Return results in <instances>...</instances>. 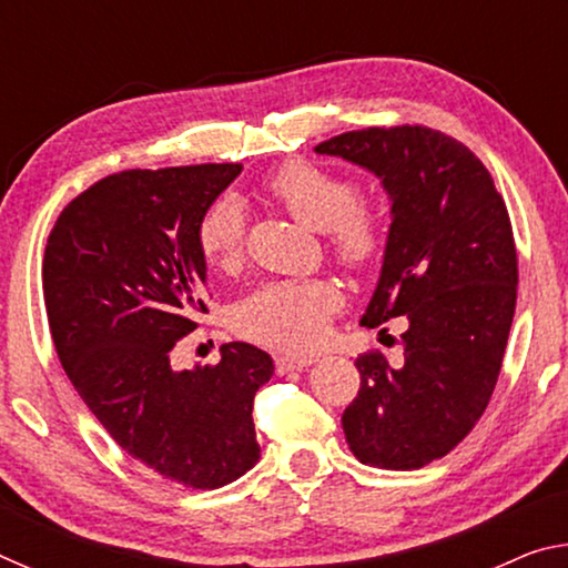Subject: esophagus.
I'll list each match as a JSON object with an SVG mask.
<instances>
[{"label": "esophagus", "mask_w": 568, "mask_h": 568, "mask_svg": "<svg viewBox=\"0 0 568 568\" xmlns=\"http://www.w3.org/2000/svg\"><path fill=\"white\" fill-rule=\"evenodd\" d=\"M315 358L313 355H277L275 358V371L281 373H291V371H303L307 365H313Z\"/></svg>", "instance_id": "obj_1"}]
</instances>
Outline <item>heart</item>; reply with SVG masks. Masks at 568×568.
<instances>
[{"label":"heart","mask_w":568,"mask_h":568,"mask_svg":"<svg viewBox=\"0 0 568 568\" xmlns=\"http://www.w3.org/2000/svg\"><path fill=\"white\" fill-rule=\"evenodd\" d=\"M287 213L303 225L323 230L335 261L365 267L383 247L381 215L358 200V187L315 162L291 160L265 182ZM197 245L215 267H233L245 247V210L235 195H220L197 220ZM343 303L331 277L267 281L240 297L233 307V328L271 348L303 353L325 338L331 315Z\"/></svg>","instance_id":"heart-1"}]
</instances>
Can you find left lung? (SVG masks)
<instances>
[{
  "label": "left lung",
  "instance_id": "1",
  "mask_svg": "<svg viewBox=\"0 0 568 568\" xmlns=\"http://www.w3.org/2000/svg\"><path fill=\"white\" fill-rule=\"evenodd\" d=\"M381 180L390 227L363 325L406 315L403 361H355L343 413L361 464L413 470L464 440L491 400L514 323L516 245L491 175L444 132L400 124L343 132L315 148Z\"/></svg>",
  "mask_w": 568,
  "mask_h": 568
}]
</instances>
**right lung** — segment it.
<instances>
[{"label": "right lung", "instance_id": "1", "mask_svg": "<svg viewBox=\"0 0 568 568\" xmlns=\"http://www.w3.org/2000/svg\"><path fill=\"white\" fill-rule=\"evenodd\" d=\"M240 170H124L94 182L57 217L42 263L54 348L92 416L140 464L205 491L261 458L253 398L275 371L250 343H225L217 365L170 363L207 311L197 220Z\"/></svg>", "mask_w": 568, "mask_h": 568}]
</instances>
